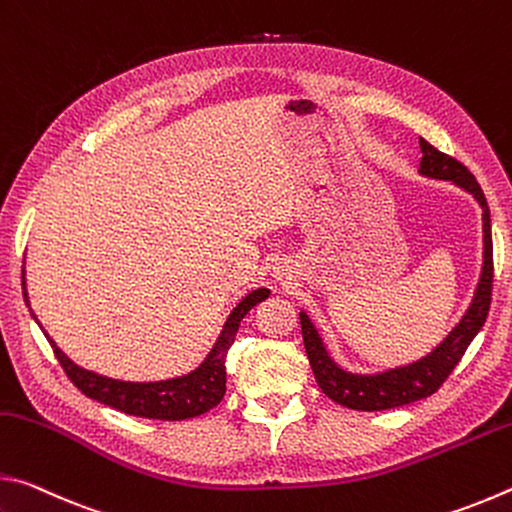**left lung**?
Masks as SVG:
<instances>
[{"label":"left lung","mask_w":512,"mask_h":512,"mask_svg":"<svg viewBox=\"0 0 512 512\" xmlns=\"http://www.w3.org/2000/svg\"><path fill=\"white\" fill-rule=\"evenodd\" d=\"M420 173L427 178L436 180H449L458 187H463L467 194L476 198V203L483 210V266L481 277L476 284L472 305L467 307L465 316L458 320V325L447 334V339L436 345L427 357L409 363V366L391 368L386 372H377V375H357V372H348L336 361L329 357L323 339H320L318 329L311 323L305 311H300V325H302V341H305V350L309 357V366L314 370V377L318 381L320 391H323L329 400L345 406V409L354 411H386L397 409V406L411 404L424 400L438 391L445 384V379L452 375L456 363L467 350V345L479 334L485 318L490 311L492 300V228H490V210L488 201H485L483 189L476 183V178L465 167L449 155L440 153L436 146H431L427 140L420 137Z\"/></svg>","instance_id":"obj_1"}]
</instances>
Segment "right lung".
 <instances>
[{
  "mask_svg": "<svg viewBox=\"0 0 512 512\" xmlns=\"http://www.w3.org/2000/svg\"><path fill=\"white\" fill-rule=\"evenodd\" d=\"M22 293L27 300V284H24V268H22ZM271 296L268 289H255L253 293L239 302L232 309V314L225 320L219 339H216L212 352L196 370L183 377H173L164 381H121L97 375V372L85 370L67 357V354L58 348L54 339L47 341L60 366H63L69 381L79 388L83 395L92 397L106 406H112L121 413L137 415V418L149 420H187L203 415L223 400L225 395V357H228L230 345L235 343L239 323L244 316L253 309L257 302L266 300ZM36 318V316H33Z\"/></svg>",
  "mask_w": 512,
  "mask_h": 512,
  "instance_id": "obj_1",
  "label": "right lung"
}]
</instances>
